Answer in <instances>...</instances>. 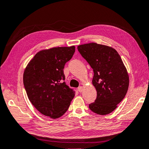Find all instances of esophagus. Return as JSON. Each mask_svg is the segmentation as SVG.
Returning <instances> with one entry per match:
<instances>
[{
	"mask_svg": "<svg viewBox=\"0 0 149 149\" xmlns=\"http://www.w3.org/2000/svg\"><path fill=\"white\" fill-rule=\"evenodd\" d=\"M78 91H79V92H82L83 91V88H82V86H79L78 88Z\"/></svg>",
	"mask_w": 149,
	"mask_h": 149,
	"instance_id": "esophagus-1",
	"label": "esophagus"
}]
</instances>
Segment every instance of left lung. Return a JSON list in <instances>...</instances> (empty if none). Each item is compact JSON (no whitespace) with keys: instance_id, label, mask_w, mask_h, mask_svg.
Instances as JSON below:
<instances>
[{"instance_id":"1","label":"left lung","mask_w":149,"mask_h":149,"mask_svg":"<svg viewBox=\"0 0 149 149\" xmlns=\"http://www.w3.org/2000/svg\"><path fill=\"white\" fill-rule=\"evenodd\" d=\"M77 48L94 71L92 84L97 97L89 108L98 115L110 113L127 92L130 79L125 66L118 52L109 46L90 43Z\"/></svg>"}]
</instances>
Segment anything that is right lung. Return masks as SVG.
Returning <instances> with one entry per match:
<instances>
[{"label": "right lung", "mask_w": 149, "mask_h": 149, "mask_svg": "<svg viewBox=\"0 0 149 149\" xmlns=\"http://www.w3.org/2000/svg\"><path fill=\"white\" fill-rule=\"evenodd\" d=\"M74 52V45L41 50L24 69L27 96L43 115L57 119L69 109L75 93L64 82L63 69Z\"/></svg>", "instance_id": "obj_1"}]
</instances>
